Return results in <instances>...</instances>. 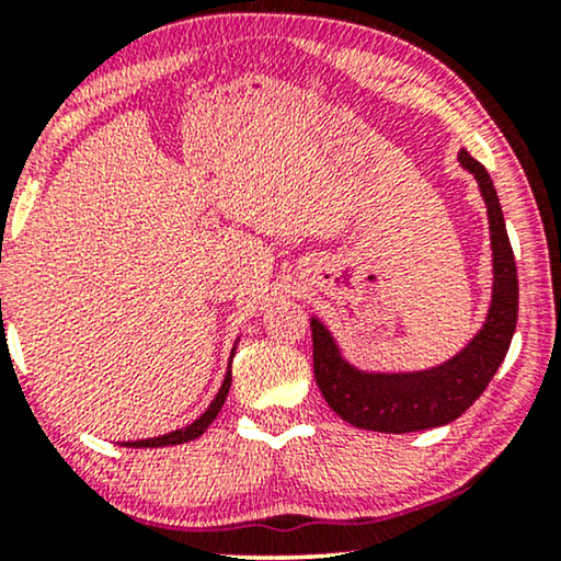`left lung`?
<instances>
[{
	"label": "left lung",
	"instance_id": "8db88e82",
	"mask_svg": "<svg viewBox=\"0 0 561 561\" xmlns=\"http://www.w3.org/2000/svg\"><path fill=\"white\" fill-rule=\"evenodd\" d=\"M457 160L474 175L482 202L488 206L493 250V296L488 317L478 334L455 357L411 373L359 370L342 355L332 329L311 317L317 386L329 409L357 428L409 434L449 424L478 401L511 347L518 321V275L501 202L490 173L470 152L459 150Z\"/></svg>",
	"mask_w": 561,
	"mask_h": 561
}]
</instances>
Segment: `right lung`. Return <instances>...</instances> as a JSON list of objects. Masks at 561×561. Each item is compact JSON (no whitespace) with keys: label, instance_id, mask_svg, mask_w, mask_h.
<instances>
[{"label":"right lung","instance_id":"right-lung-1","mask_svg":"<svg viewBox=\"0 0 561 561\" xmlns=\"http://www.w3.org/2000/svg\"><path fill=\"white\" fill-rule=\"evenodd\" d=\"M237 342H240V336H237ZM237 342L232 347V355H229V367H232V357H234V350H237ZM227 367L225 373V380H221V388L219 393L214 396V401L209 403V409H206L202 416L196 421H191L188 426L183 428H175V432H168V434H160V436H150V439H137V442H119L122 447H173V444H186L191 439H196V436H202L206 428L214 419H217V413L221 411V405L227 401V393H229V386H232V370Z\"/></svg>","mask_w":561,"mask_h":561}]
</instances>
